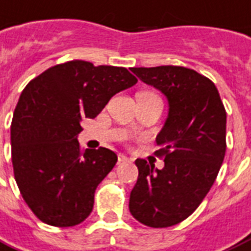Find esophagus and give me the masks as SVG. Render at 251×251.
I'll return each mask as SVG.
<instances>
[{"mask_svg": "<svg viewBox=\"0 0 251 251\" xmlns=\"http://www.w3.org/2000/svg\"><path fill=\"white\" fill-rule=\"evenodd\" d=\"M119 163H131L132 160L129 159V157H127V156H124V154H119Z\"/></svg>", "mask_w": 251, "mask_h": 251, "instance_id": "obj_1", "label": "esophagus"}]
</instances>
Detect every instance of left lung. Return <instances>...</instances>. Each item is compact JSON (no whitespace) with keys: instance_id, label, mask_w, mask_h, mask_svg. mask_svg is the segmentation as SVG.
<instances>
[{"instance_id":"left-lung-1","label":"left lung","mask_w":251,"mask_h":251,"mask_svg":"<svg viewBox=\"0 0 251 251\" xmlns=\"http://www.w3.org/2000/svg\"><path fill=\"white\" fill-rule=\"evenodd\" d=\"M141 82L168 99V118L156 137L164 168L135 161L139 177L129 212L151 227L184 221L199 208L216 181L226 151V111L214 83L181 66L133 67Z\"/></svg>"}]
</instances>
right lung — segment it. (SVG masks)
Wrapping results in <instances>:
<instances>
[{"mask_svg": "<svg viewBox=\"0 0 251 251\" xmlns=\"http://www.w3.org/2000/svg\"><path fill=\"white\" fill-rule=\"evenodd\" d=\"M136 82L124 67L70 61L24 88L10 127L11 161L21 195L41 221L67 227L90 216L97 186L118 156L103 147L82 151L80 123Z\"/></svg>", "mask_w": 251, "mask_h": 251, "instance_id": "1", "label": "right lung"}]
</instances>
